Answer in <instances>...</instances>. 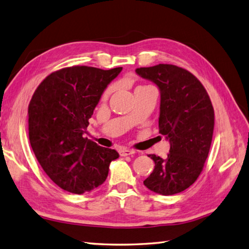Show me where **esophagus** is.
<instances>
[{
    "label": "esophagus",
    "instance_id": "esophagus-1",
    "mask_svg": "<svg viewBox=\"0 0 249 249\" xmlns=\"http://www.w3.org/2000/svg\"><path fill=\"white\" fill-rule=\"evenodd\" d=\"M119 154L120 156L122 157H126V156H131V155H135L136 151L132 150V149H126V148H122L119 150Z\"/></svg>",
    "mask_w": 249,
    "mask_h": 249
}]
</instances>
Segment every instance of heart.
<instances>
[{
    "mask_svg": "<svg viewBox=\"0 0 249 249\" xmlns=\"http://www.w3.org/2000/svg\"><path fill=\"white\" fill-rule=\"evenodd\" d=\"M145 87H148V86H140V87H138L137 89H140V88H145ZM112 90H113V86H110V87H108L106 90H105V92H104V94H103V99H106L108 95H109L111 92H112Z\"/></svg>",
    "mask_w": 249,
    "mask_h": 249,
    "instance_id": "obj_1",
    "label": "heart"
}]
</instances>
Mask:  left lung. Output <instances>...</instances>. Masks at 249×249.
Segmentation results:
<instances>
[{"label":"left lung","instance_id":"obj_1","mask_svg":"<svg viewBox=\"0 0 249 249\" xmlns=\"http://www.w3.org/2000/svg\"><path fill=\"white\" fill-rule=\"evenodd\" d=\"M136 72L159 87L161 94L159 132L170 144L166 159L149 155L154 171L144 185L171 196L196 182L212 145L214 112L202 83L186 69L170 64L137 68Z\"/></svg>","mask_w":249,"mask_h":249}]
</instances>
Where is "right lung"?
<instances>
[{
    "label": "right lung",
    "mask_w": 249,
    "mask_h": 249,
    "mask_svg": "<svg viewBox=\"0 0 249 249\" xmlns=\"http://www.w3.org/2000/svg\"><path fill=\"white\" fill-rule=\"evenodd\" d=\"M122 67L63 68L37 86L28 106L29 141L43 170L62 189L81 195L102 185L119 154L83 137L107 85Z\"/></svg>",
    "instance_id": "1"
}]
</instances>
